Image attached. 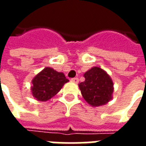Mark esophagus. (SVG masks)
<instances>
[{"label": "esophagus", "mask_w": 146, "mask_h": 146, "mask_svg": "<svg viewBox=\"0 0 146 146\" xmlns=\"http://www.w3.org/2000/svg\"><path fill=\"white\" fill-rule=\"evenodd\" d=\"M71 81H73V82L77 84V83L79 82V79H78L77 77H74V78H72V79H71Z\"/></svg>", "instance_id": "esophagus-1"}]
</instances>
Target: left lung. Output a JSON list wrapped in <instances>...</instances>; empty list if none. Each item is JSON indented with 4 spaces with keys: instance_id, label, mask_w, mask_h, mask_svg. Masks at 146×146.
<instances>
[{
    "instance_id": "1",
    "label": "left lung",
    "mask_w": 146,
    "mask_h": 146,
    "mask_svg": "<svg viewBox=\"0 0 146 146\" xmlns=\"http://www.w3.org/2000/svg\"><path fill=\"white\" fill-rule=\"evenodd\" d=\"M84 76L85 80L78 86L83 98L93 107L107 104L113 98V82L110 76L100 67L94 66Z\"/></svg>"
}]
</instances>
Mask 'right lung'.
<instances>
[{
	"mask_svg": "<svg viewBox=\"0 0 146 146\" xmlns=\"http://www.w3.org/2000/svg\"><path fill=\"white\" fill-rule=\"evenodd\" d=\"M69 82L63 73L57 72L51 67H45L32 80L31 93L36 100L46 102L59 92Z\"/></svg>",
	"mask_w": 146,
	"mask_h": 146,
	"instance_id": "right-lung-1",
	"label": "right lung"
}]
</instances>
